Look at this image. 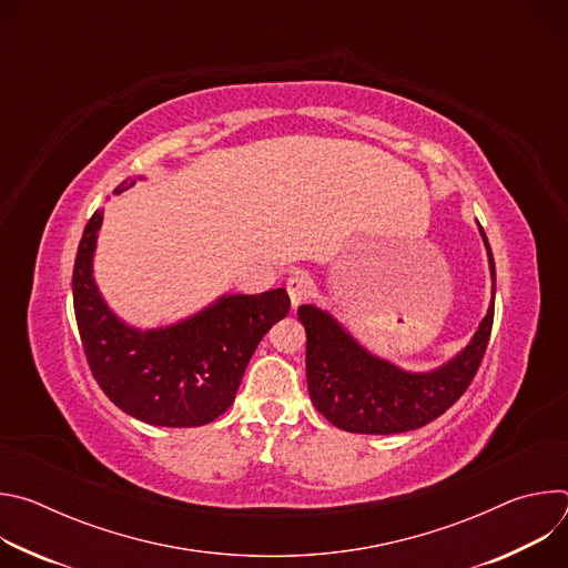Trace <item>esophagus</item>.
Returning <instances> with one entry per match:
<instances>
[{
    "instance_id": "1",
    "label": "esophagus",
    "mask_w": 568,
    "mask_h": 568,
    "mask_svg": "<svg viewBox=\"0 0 568 568\" xmlns=\"http://www.w3.org/2000/svg\"><path fill=\"white\" fill-rule=\"evenodd\" d=\"M285 287H287V294H290V303H292V307H298L303 301H307V296H310V292H312V283H310L307 274H303V272L292 274V276L287 278Z\"/></svg>"
}]
</instances>
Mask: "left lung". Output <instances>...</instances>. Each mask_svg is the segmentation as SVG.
<instances>
[{"label":"left lung","instance_id":"obj_1","mask_svg":"<svg viewBox=\"0 0 568 568\" xmlns=\"http://www.w3.org/2000/svg\"><path fill=\"white\" fill-rule=\"evenodd\" d=\"M478 233L488 254L493 301L467 346L436 368H402L359 344L331 310L298 305L307 337V390L323 418L351 434H402L429 425L465 393L485 355L495 318V256L480 224Z\"/></svg>","mask_w":568,"mask_h":568}]
</instances>
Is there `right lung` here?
Segmentation results:
<instances>
[{
	"instance_id": "obj_1",
	"label": "right lung",
	"mask_w": 568,
	"mask_h": 568,
	"mask_svg": "<svg viewBox=\"0 0 568 568\" xmlns=\"http://www.w3.org/2000/svg\"><path fill=\"white\" fill-rule=\"evenodd\" d=\"M130 186L134 180L116 186L114 195ZM101 226L103 209L80 237L71 278L78 333L99 386L121 412L154 427L213 423L233 404L261 339L290 312L287 292L222 294L171 326L136 328L97 285Z\"/></svg>"
}]
</instances>
